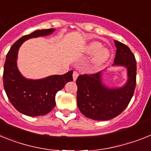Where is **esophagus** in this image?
<instances>
[{"label":"esophagus","instance_id":"34e87169","mask_svg":"<svg viewBox=\"0 0 151 151\" xmlns=\"http://www.w3.org/2000/svg\"><path fill=\"white\" fill-rule=\"evenodd\" d=\"M78 73L77 71H74L73 72V80L74 81H76V78H78Z\"/></svg>","mask_w":151,"mask_h":151}]
</instances>
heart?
Listing matches in <instances>:
<instances>
[{"label":"heart","instance_id":"1","mask_svg":"<svg viewBox=\"0 0 151 151\" xmlns=\"http://www.w3.org/2000/svg\"><path fill=\"white\" fill-rule=\"evenodd\" d=\"M101 49H102V45L99 42H92L86 48V51L89 54H94L98 52V54H97L94 59V62L97 64L103 63L109 57V52L106 50H102L100 52L99 50Z\"/></svg>","mask_w":151,"mask_h":151}]
</instances>
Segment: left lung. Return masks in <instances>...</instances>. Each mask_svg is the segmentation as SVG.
Returning <instances> with one entry per match:
<instances>
[{
    "instance_id": "obj_1",
    "label": "left lung",
    "mask_w": 151,
    "mask_h": 151,
    "mask_svg": "<svg viewBox=\"0 0 151 151\" xmlns=\"http://www.w3.org/2000/svg\"><path fill=\"white\" fill-rule=\"evenodd\" d=\"M114 66H124L128 71V81L123 87L109 88L101 82V72L80 75L76 79L77 104L81 113L94 120H109L127 107L136 85L135 57L129 47L114 41Z\"/></svg>"
}]
</instances>
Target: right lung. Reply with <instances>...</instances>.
<instances>
[{
  "mask_svg": "<svg viewBox=\"0 0 151 151\" xmlns=\"http://www.w3.org/2000/svg\"><path fill=\"white\" fill-rule=\"evenodd\" d=\"M54 29H41L17 40L6 54L4 66V88L8 99L19 113L29 116H44L56 105L55 96L68 82L73 81V71L55 75L43 79L25 78L17 66L18 50L24 41L32 38L51 34Z\"/></svg>",
  "mask_w": 151,
  "mask_h": 151,
  "instance_id": "add662e5",
  "label": "right lung"
}]
</instances>
